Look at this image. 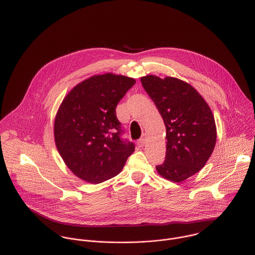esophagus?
Listing matches in <instances>:
<instances>
[{
	"mask_svg": "<svg viewBox=\"0 0 255 255\" xmlns=\"http://www.w3.org/2000/svg\"><path fill=\"white\" fill-rule=\"evenodd\" d=\"M146 141H147V135H146V134H143L142 137L138 140L137 144H138L139 147H143V146L146 144Z\"/></svg>",
	"mask_w": 255,
	"mask_h": 255,
	"instance_id": "1",
	"label": "esophagus"
}]
</instances>
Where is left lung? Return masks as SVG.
<instances>
[{"label":"left lung","mask_w":255,"mask_h":255,"mask_svg":"<svg viewBox=\"0 0 255 255\" xmlns=\"http://www.w3.org/2000/svg\"><path fill=\"white\" fill-rule=\"evenodd\" d=\"M166 126V157L156 166L158 173L173 182H182L198 173L211 157L217 128L212 110L189 83L175 77H141Z\"/></svg>","instance_id":"obj_1"}]
</instances>
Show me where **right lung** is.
Listing matches in <instances>:
<instances>
[{
	"label": "right lung",
	"mask_w": 255,
	"mask_h": 255,
	"mask_svg": "<svg viewBox=\"0 0 255 255\" xmlns=\"http://www.w3.org/2000/svg\"><path fill=\"white\" fill-rule=\"evenodd\" d=\"M136 83L106 73L77 84L63 99L54 120L55 145L69 170L81 180L99 184L117 176L135 145L122 138L116 107Z\"/></svg>",
	"instance_id": "1"
}]
</instances>
